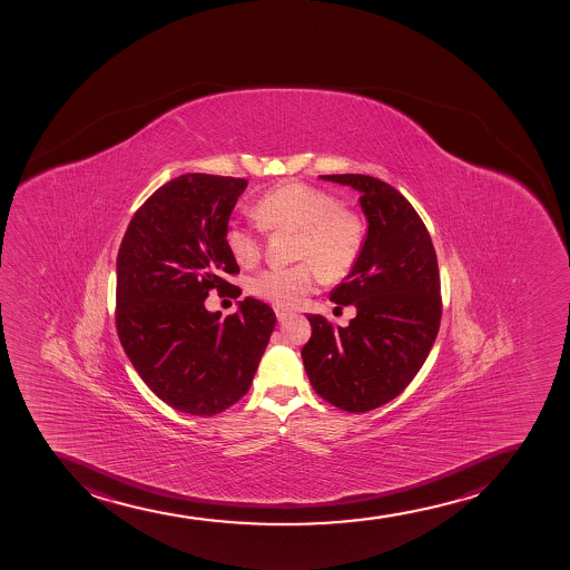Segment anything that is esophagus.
Returning <instances> with one entry per match:
<instances>
[{"label": "esophagus", "mask_w": 570, "mask_h": 570, "mask_svg": "<svg viewBox=\"0 0 570 570\" xmlns=\"http://www.w3.org/2000/svg\"><path fill=\"white\" fill-rule=\"evenodd\" d=\"M293 313L288 312V309H283V307H276V317L279 323H283V321H287L288 317H291Z\"/></svg>", "instance_id": "1"}]
</instances>
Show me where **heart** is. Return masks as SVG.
<instances>
[{"label": "heart", "mask_w": 570, "mask_h": 570, "mask_svg": "<svg viewBox=\"0 0 570 570\" xmlns=\"http://www.w3.org/2000/svg\"><path fill=\"white\" fill-rule=\"evenodd\" d=\"M257 216L277 230H296L294 257L302 263L271 266L252 279L253 293L279 307H294L321 283V271L342 277L356 263L364 228L354 212L343 208L332 193L307 184H285L258 198ZM228 252L236 263L252 266L263 255L261 230L246 223H228Z\"/></svg>", "instance_id": "heart-1"}]
</instances>
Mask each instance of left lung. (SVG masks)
Returning <instances> with one entry per match:
<instances>
[{
    "mask_svg": "<svg viewBox=\"0 0 570 570\" xmlns=\"http://www.w3.org/2000/svg\"><path fill=\"white\" fill-rule=\"evenodd\" d=\"M360 191L366 240L353 271L330 299L353 304L345 328L307 315L302 348L318 396L347 413H366L400 396L432 351L441 324V277L432 238L407 198L366 174H324Z\"/></svg>",
    "mask_w": 570,
    "mask_h": 570,
    "instance_id": "left-lung-1",
    "label": "left lung"
}]
</instances>
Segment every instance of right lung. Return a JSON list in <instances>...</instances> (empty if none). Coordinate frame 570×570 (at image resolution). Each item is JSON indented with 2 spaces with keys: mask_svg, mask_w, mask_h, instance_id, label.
<instances>
[{
  "mask_svg": "<svg viewBox=\"0 0 570 570\" xmlns=\"http://www.w3.org/2000/svg\"><path fill=\"white\" fill-rule=\"evenodd\" d=\"M246 178L184 174L132 216L116 258V328L127 358L159 400L214 416L246 396L276 313L247 296L222 317L204 307L240 268L225 233Z\"/></svg>",
  "mask_w": 570,
  "mask_h": 570,
  "instance_id": "obj_1",
  "label": "right lung"
}]
</instances>
